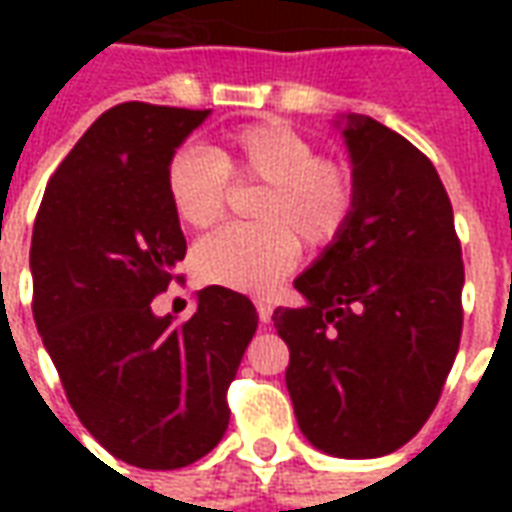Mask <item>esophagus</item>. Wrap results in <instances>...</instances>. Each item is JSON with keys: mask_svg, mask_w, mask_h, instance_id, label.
<instances>
[{"mask_svg": "<svg viewBox=\"0 0 512 512\" xmlns=\"http://www.w3.org/2000/svg\"><path fill=\"white\" fill-rule=\"evenodd\" d=\"M255 307H257V315H260V323L271 321V312H274V304H271V301H268V299H257Z\"/></svg>", "mask_w": 512, "mask_h": 512, "instance_id": "obj_1", "label": "esophagus"}]
</instances>
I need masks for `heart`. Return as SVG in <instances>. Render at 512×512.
<instances>
[{"mask_svg": "<svg viewBox=\"0 0 512 512\" xmlns=\"http://www.w3.org/2000/svg\"><path fill=\"white\" fill-rule=\"evenodd\" d=\"M230 186H260L249 216L191 252L197 277L224 288L266 293L288 274L299 244L321 255L348 233L359 208V178L343 158L318 153L285 120H257L224 131L208 153L180 147L164 167V189L180 222L205 230L222 219Z\"/></svg>", "mask_w": 512, "mask_h": 512, "instance_id": "heart-1", "label": "heart"}]
</instances>
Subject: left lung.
Listing matches in <instances>:
<instances>
[{"label": "left lung", "mask_w": 512, "mask_h": 512, "mask_svg": "<svg viewBox=\"0 0 512 512\" xmlns=\"http://www.w3.org/2000/svg\"><path fill=\"white\" fill-rule=\"evenodd\" d=\"M345 142L359 208L340 244L296 279L304 307H277L301 433L329 455L378 458L428 422L458 354L463 257L430 158L370 117Z\"/></svg>", "instance_id": "left-lung-1"}]
</instances>
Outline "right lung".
Returning <instances> with one entry per match:
<instances>
[{
    "mask_svg": "<svg viewBox=\"0 0 512 512\" xmlns=\"http://www.w3.org/2000/svg\"><path fill=\"white\" fill-rule=\"evenodd\" d=\"M208 117L128 101L62 158L32 227V315L82 425L120 461L180 469L219 444L227 389L249 340L252 301L200 290L186 321L150 304L186 257L164 167Z\"/></svg>",
    "mask_w": 512,
    "mask_h": 512,
    "instance_id": "right-lung-1",
    "label": "right lung"
}]
</instances>
